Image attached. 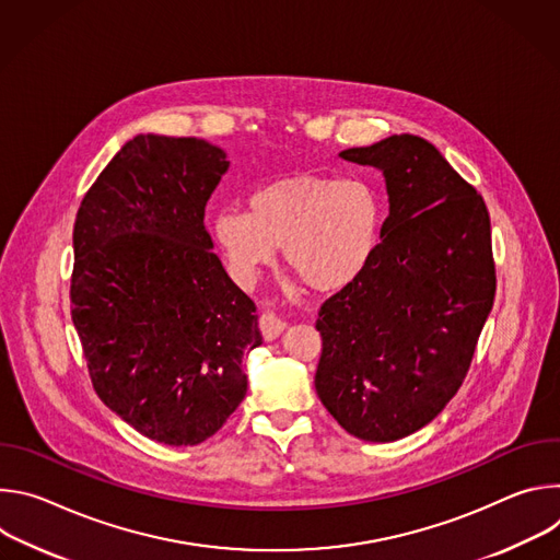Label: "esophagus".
Masks as SVG:
<instances>
[{"instance_id":"34e87169","label":"esophagus","mask_w":560,"mask_h":560,"mask_svg":"<svg viewBox=\"0 0 560 560\" xmlns=\"http://www.w3.org/2000/svg\"><path fill=\"white\" fill-rule=\"evenodd\" d=\"M259 330H261L266 341H272V339H277L285 330V322H281V318L275 316L272 312H264L259 316Z\"/></svg>"}]
</instances>
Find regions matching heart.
Returning <instances> with one entry per match:
<instances>
[{
    "label": "heart",
    "mask_w": 560,
    "mask_h": 560,
    "mask_svg": "<svg viewBox=\"0 0 560 560\" xmlns=\"http://www.w3.org/2000/svg\"><path fill=\"white\" fill-rule=\"evenodd\" d=\"M383 217L385 201L372 179L296 173L259 186L248 197V212L221 210L212 234L232 272L246 283L272 264L281 246L285 266L307 288L337 292L370 268Z\"/></svg>",
    "instance_id": "heart-1"
}]
</instances>
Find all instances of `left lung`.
Returning a JSON list of instances; mask_svg holds the SVG:
<instances>
[{"label":"left lung","mask_w":560,"mask_h":560,"mask_svg":"<svg viewBox=\"0 0 560 560\" xmlns=\"http://www.w3.org/2000/svg\"><path fill=\"white\" fill-rule=\"evenodd\" d=\"M339 156L383 173L389 214L370 268L318 310L314 387L346 432L387 443L428 425L463 385L497 292L490 212L417 135Z\"/></svg>","instance_id":"left-lung-1"}]
</instances>
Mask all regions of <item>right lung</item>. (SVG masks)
<instances>
[{"instance_id": "1", "label": "right lung", "mask_w": 560, "mask_h": 560, "mask_svg": "<svg viewBox=\"0 0 560 560\" xmlns=\"http://www.w3.org/2000/svg\"><path fill=\"white\" fill-rule=\"evenodd\" d=\"M228 171L197 137L137 135L77 210L70 314L93 387L139 434L210 439L244 401V352L261 346L257 307L203 225Z\"/></svg>"}]
</instances>
